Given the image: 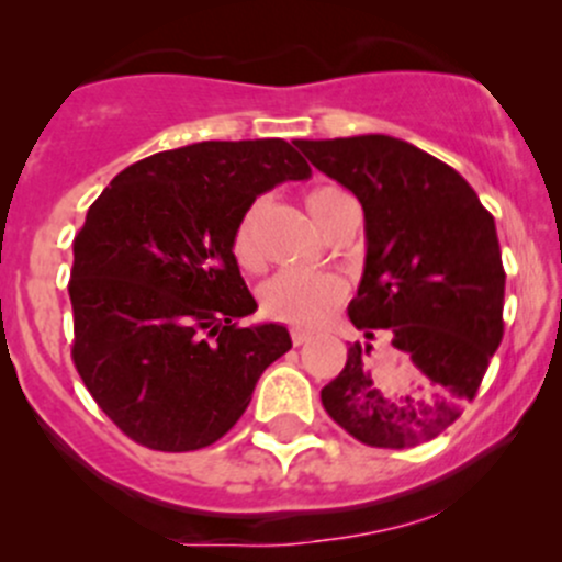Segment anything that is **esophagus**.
<instances>
[{
    "mask_svg": "<svg viewBox=\"0 0 562 562\" xmlns=\"http://www.w3.org/2000/svg\"><path fill=\"white\" fill-rule=\"evenodd\" d=\"M308 338H312V335H308L306 330H293V333H290V340H293V346H303Z\"/></svg>",
    "mask_w": 562,
    "mask_h": 562,
    "instance_id": "obj_1",
    "label": "esophagus"
}]
</instances>
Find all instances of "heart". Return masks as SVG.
Segmentation results:
<instances>
[{"label": "heart", "mask_w": 562, "mask_h": 562, "mask_svg": "<svg viewBox=\"0 0 562 562\" xmlns=\"http://www.w3.org/2000/svg\"><path fill=\"white\" fill-rule=\"evenodd\" d=\"M348 195L338 187H314L306 195V211L314 224L325 232L327 222ZM259 216L261 203L245 209V214L232 232V256L248 272L263 263L261 243H259ZM261 312L267 317L295 327H319L333 317L335 308L346 299V282L338 274H277L261 288Z\"/></svg>", "instance_id": "heart-1"}]
</instances>
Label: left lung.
<instances>
[{"mask_svg": "<svg viewBox=\"0 0 562 562\" xmlns=\"http://www.w3.org/2000/svg\"><path fill=\"white\" fill-rule=\"evenodd\" d=\"M322 173L359 198L364 274L348 348L322 404L367 447L409 449L462 415L502 344L505 269L494 216L451 166L389 134L301 139Z\"/></svg>", "mask_w": 562, "mask_h": 562, "instance_id": "1", "label": "left lung"}]
</instances>
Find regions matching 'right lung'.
I'll use <instances>...</instances> for the list:
<instances>
[{
  "label": "right lung",
  "instance_id": "obj_1",
  "mask_svg": "<svg viewBox=\"0 0 562 562\" xmlns=\"http://www.w3.org/2000/svg\"><path fill=\"white\" fill-rule=\"evenodd\" d=\"M308 177L285 139L198 142L132 164L87 211L68 282L70 357L132 441L211 447L293 346L277 322L237 325L256 301L232 232L261 192Z\"/></svg>",
  "mask_w": 562,
  "mask_h": 562
}]
</instances>
